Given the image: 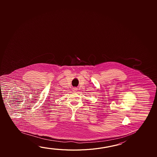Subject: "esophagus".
<instances>
[{"label":"esophagus","instance_id":"esophagus-1","mask_svg":"<svg viewBox=\"0 0 157 157\" xmlns=\"http://www.w3.org/2000/svg\"><path fill=\"white\" fill-rule=\"evenodd\" d=\"M78 90L77 88V87H74L73 89V91H74V92H75V91H77V90Z\"/></svg>","mask_w":157,"mask_h":157}]
</instances>
